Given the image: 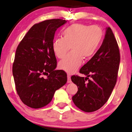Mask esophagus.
<instances>
[{"mask_svg": "<svg viewBox=\"0 0 132 132\" xmlns=\"http://www.w3.org/2000/svg\"><path fill=\"white\" fill-rule=\"evenodd\" d=\"M67 79H68V80H67L68 83H71V76H70V74H67Z\"/></svg>", "mask_w": 132, "mask_h": 132, "instance_id": "34e87169", "label": "esophagus"}]
</instances>
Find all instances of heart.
I'll return each instance as SVG.
<instances>
[{
  "label": "heart",
  "instance_id": "1",
  "mask_svg": "<svg viewBox=\"0 0 132 132\" xmlns=\"http://www.w3.org/2000/svg\"><path fill=\"white\" fill-rule=\"evenodd\" d=\"M62 37L53 40L52 49L55 56L62 58L59 68L68 73L75 72L81 65L83 58H92L98 49L103 37V31L98 26L74 24L62 31Z\"/></svg>",
  "mask_w": 132,
  "mask_h": 132
}]
</instances>
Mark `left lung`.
<instances>
[{
	"label": "left lung",
	"instance_id": "1",
	"mask_svg": "<svg viewBox=\"0 0 132 132\" xmlns=\"http://www.w3.org/2000/svg\"><path fill=\"white\" fill-rule=\"evenodd\" d=\"M120 61L117 40L111 28L106 27L100 48L80 70V73L86 77L77 76L71 77L78 87L77 93L72 98L76 106L83 111L90 112L105 104L117 81Z\"/></svg>",
	"mask_w": 132,
	"mask_h": 132
}]
</instances>
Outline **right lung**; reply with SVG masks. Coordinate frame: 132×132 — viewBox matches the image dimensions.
Wrapping results in <instances>:
<instances>
[{
	"mask_svg": "<svg viewBox=\"0 0 132 132\" xmlns=\"http://www.w3.org/2000/svg\"><path fill=\"white\" fill-rule=\"evenodd\" d=\"M66 22L52 19L34 24L17 47L12 74L17 93L29 107L47 105L55 91L67 83L66 72L55 70L57 62L52 49L55 31Z\"/></svg>",
	"mask_w": 132,
	"mask_h": 132,
	"instance_id": "obj_1",
	"label": "right lung"
}]
</instances>
